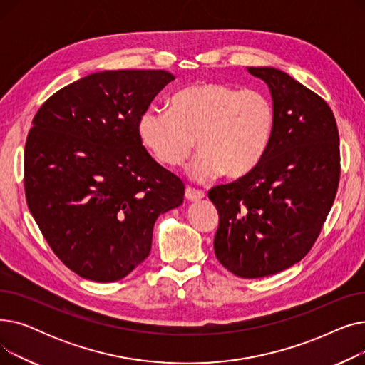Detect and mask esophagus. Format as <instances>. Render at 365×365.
<instances>
[{
  "label": "esophagus",
  "instance_id": "34e87169",
  "mask_svg": "<svg viewBox=\"0 0 365 365\" xmlns=\"http://www.w3.org/2000/svg\"><path fill=\"white\" fill-rule=\"evenodd\" d=\"M205 195L204 192H201V190H197V189H192V187H187L185 190V198L190 202H195V201H200L202 200Z\"/></svg>",
  "mask_w": 365,
  "mask_h": 365
}]
</instances>
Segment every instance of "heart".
Wrapping results in <instances>:
<instances>
[{
    "instance_id": "heart-1",
    "label": "heart",
    "mask_w": 365,
    "mask_h": 365,
    "mask_svg": "<svg viewBox=\"0 0 365 365\" xmlns=\"http://www.w3.org/2000/svg\"><path fill=\"white\" fill-rule=\"evenodd\" d=\"M275 130V108L259 90L223 83L189 86L173 96L170 110L148 108L138 121L143 146L167 167L182 165L197 146L200 155L187 167L194 180L220 176L241 179L263 160Z\"/></svg>"
}]
</instances>
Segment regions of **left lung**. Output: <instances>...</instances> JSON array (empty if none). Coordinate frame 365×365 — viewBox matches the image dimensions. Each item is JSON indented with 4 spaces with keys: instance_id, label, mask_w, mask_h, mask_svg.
I'll use <instances>...</instances> for the list:
<instances>
[{
    "instance_id": "8db88e82",
    "label": "left lung",
    "mask_w": 365,
    "mask_h": 365,
    "mask_svg": "<svg viewBox=\"0 0 365 365\" xmlns=\"http://www.w3.org/2000/svg\"><path fill=\"white\" fill-rule=\"evenodd\" d=\"M269 87L275 130L259 165L210 189L217 260L241 278L278 274L318 238L340 178L339 131L330 106L281 69L247 68Z\"/></svg>"
}]
</instances>
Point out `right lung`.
<instances>
[{"mask_svg":"<svg viewBox=\"0 0 365 365\" xmlns=\"http://www.w3.org/2000/svg\"><path fill=\"white\" fill-rule=\"evenodd\" d=\"M173 80L153 69L94 72L54 93L32 121L29 212L54 255L86 279L127 277L149 256L158 216L183 202L182 180L138 133L142 112Z\"/></svg>","mask_w":365,"mask_h":365,"instance_id":"1","label":"right lung"}]
</instances>
